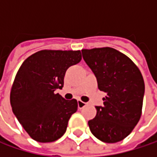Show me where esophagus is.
Returning <instances> with one entry per match:
<instances>
[{
	"label": "esophagus",
	"instance_id": "obj_1",
	"mask_svg": "<svg viewBox=\"0 0 157 157\" xmlns=\"http://www.w3.org/2000/svg\"><path fill=\"white\" fill-rule=\"evenodd\" d=\"M77 104H78L79 109H82V108H83L84 106H86V105H88L87 103H84V102H82V101H81V100H79L78 102H77Z\"/></svg>",
	"mask_w": 157,
	"mask_h": 157
}]
</instances>
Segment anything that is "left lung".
<instances>
[{"label":"left lung","mask_w":157,"mask_h":157,"mask_svg":"<svg viewBox=\"0 0 157 157\" xmlns=\"http://www.w3.org/2000/svg\"><path fill=\"white\" fill-rule=\"evenodd\" d=\"M98 88L106 93L104 105L88 122L92 134L105 143L122 141L140 120L144 82L138 67L124 53L110 47L82 50Z\"/></svg>","instance_id":"left-lung-1"}]
</instances>
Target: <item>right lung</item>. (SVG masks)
Listing matches in <instances>:
<instances>
[{
    "mask_svg": "<svg viewBox=\"0 0 157 157\" xmlns=\"http://www.w3.org/2000/svg\"><path fill=\"white\" fill-rule=\"evenodd\" d=\"M81 60L80 51L43 50L29 56L18 70L11 90V105L33 140L50 143L65 133L78 104L75 99L65 100L55 91L63 87L67 69Z\"/></svg>",
    "mask_w": 157,
    "mask_h": 157,
    "instance_id": "right-lung-1",
    "label": "right lung"
}]
</instances>
